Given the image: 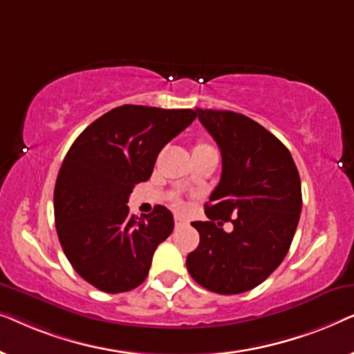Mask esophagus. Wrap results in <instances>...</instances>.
Returning <instances> with one entry per match:
<instances>
[{
  "mask_svg": "<svg viewBox=\"0 0 354 354\" xmlns=\"http://www.w3.org/2000/svg\"><path fill=\"white\" fill-rule=\"evenodd\" d=\"M174 222H176V225L178 227V225H185V224H188V221L185 219V217H182V216H176L174 217Z\"/></svg>",
  "mask_w": 354,
  "mask_h": 354,
  "instance_id": "34e87169",
  "label": "esophagus"
}]
</instances>
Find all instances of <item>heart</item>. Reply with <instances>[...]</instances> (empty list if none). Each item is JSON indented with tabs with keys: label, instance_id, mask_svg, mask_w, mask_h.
Wrapping results in <instances>:
<instances>
[{
	"label": "heart",
	"instance_id": "b5f03b06",
	"mask_svg": "<svg viewBox=\"0 0 354 354\" xmlns=\"http://www.w3.org/2000/svg\"><path fill=\"white\" fill-rule=\"evenodd\" d=\"M205 148H211V147L205 142H198L195 145V148H193V151H196V149H205ZM174 205H180V201H178L177 198H174Z\"/></svg>",
	"mask_w": 354,
	"mask_h": 354
}]
</instances>
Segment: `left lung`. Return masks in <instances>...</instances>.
I'll use <instances>...</instances> for the list:
<instances>
[{"instance_id":"8db88e82","label":"left lung","mask_w":354,"mask_h":354,"mask_svg":"<svg viewBox=\"0 0 354 354\" xmlns=\"http://www.w3.org/2000/svg\"><path fill=\"white\" fill-rule=\"evenodd\" d=\"M222 156L221 182L206 205V222L192 225L200 245L187 269L221 295L248 292L279 268L301 212V182L287 147L263 125L234 111L196 109ZM232 221L234 229L221 225Z\"/></svg>"}]
</instances>
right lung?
I'll list each match as a JSON object with an SVG mask.
<instances>
[{"mask_svg": "<svg viewBox=\"0 0 354 354\" xmlns=\"http://www.w3.org/2000/svg\"><path fill=\"white\" fill-rule=\"evenodd\" d=\"M195 118L193 109L124 104L91 122L67 151L55 187L56 232L75 272L101 292L137 288L172 234L167 207L135 217L127 201L151 177L159 151Z\"/></svg>", "mask_w": 354, "mask_h": 354, "instance_id": "1", "label": "right lung"}]
</instances>
